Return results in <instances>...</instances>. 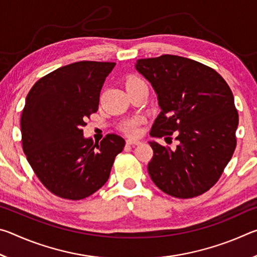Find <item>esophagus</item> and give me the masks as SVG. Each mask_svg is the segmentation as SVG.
<instances>
[{
    "label": "esophagus",
    "mask_w": 257,
    "mask_h": 257,
    "mask_svg": "<svg viewBox=\"0 0 257 257\" xmlns=\"http://www.w3.org/2000/svg\"><path fill=\"white\" fill-rule=\"evenodd\" d=\"M125 143H127L128 145H138L141 144V141H137V139H127Z\"/></svg>",
    "instance_id": "34e87169"
}]
</instances>
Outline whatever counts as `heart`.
<instances>
[{
    "label": "heart",
    "mask_w": 257,
    "mask_h": 257,
    "mask_svg": "<svg viewBox=\"0 0 257 257\" xmlns=\"http://www.w3.org/2000/svg\"><path fill=\"white\" fill-rule=\"evenodd\" d=\"M141 82H144L141 78L138 77H130L129 79L125 81V88L130 86H134L136 84H141ZM142 118H133L127 121H124L122 124V130L128 135H136L139 130V124L142 123Z\"/></svg>",
    "instance_id": "heart-1"
}]
</instances>
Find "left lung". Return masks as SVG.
I'll return each instance as SVG.
<instances>
[{
	"mask_svg": "<svg viewBox=\"0 0 257 257\" xmlns=\"http://www.w3.org/2000/svg\"><path fill=\"white\" fill-rule=\"evenodd\" d=\"M136 70L151 82L161 108L152 137L175 135L176 150L150 142L147 170L165 194L191 198L219 180L236 149L238 112L227 82L197 61L165 54L141 59Z\"/></svg>",
	"mask_w": 257,
	"mask_h": 257,
	"instance_id": "obj_1",
	"label": "left lung"
}]
</instances>
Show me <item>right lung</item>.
<instances>
[{
	"label": "right lung",
	"instance_id": "1",
	"mask_svg": "<svg viewBox=\"0 0 257 257\" xmlns=\"http://www.w3.org/2000/svg\"><path fill=\"white\" fill-rule=\"evenodd\" d=\"M114 62L79 61L41 78L21 114L23 149L51 193L78 201L107 181L124 139L108 134L101 142L84 136L87 118L98 108L99 93Z\"/></svg>",
	"mask_w": 257,
	"mask_h": 257
}]
</instances>
